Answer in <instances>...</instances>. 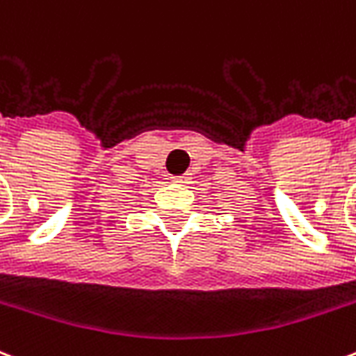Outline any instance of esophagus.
<instances>
[{
  "mask_svg": "<svg viewBox=\"0 0 356 356\" xmlns=\"http://www.w3.org/2000/svg\"><path fill=\"white\" fill-rule=\"evenodd\" d=\"M173 183H179V184H188L190 183V177L188 175H179V177H172Z\"/></svg>",
  "mask_w": 356,
  "mask_h": 356,
  "instance_id": "1",
  "label": "esophagus"
}]
</instances>
